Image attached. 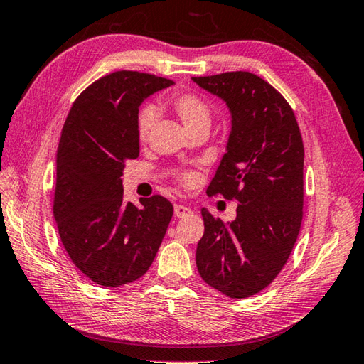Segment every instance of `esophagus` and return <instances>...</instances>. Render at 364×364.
I'll return each mask as SVG.
<instances>
[{
  "label": "esophagus",
  "instance_id": "34e87169",
  "mask_svg": "<svg viewBox=\"0 0 364 364\" xmlns=\"http://www.w3.org/2000/svg\"><path fill=\"white\" fill-rule=\"evenodd\" d=\"M191 213V208L187 205H181V204H176L174 205V215L177 218H183V216H188Z\"/></svg>",
  "mask_w": 364,
  "mask_h": 364
}]
</instances>
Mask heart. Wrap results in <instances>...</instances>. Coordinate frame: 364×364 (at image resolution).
Masks as SVG:
<instances>
[{
	"instance_id": "1",
	"label": "heart",
	"mask_w": 364,
	"mask_h": 364,
	"mask_svg": "<svg viewBox=\"0 0 364 364\" xmlns=\"http://www.w3.org/2000/svg\"><path fill=\"white\" fill-rule=\"evenodd\" d=\"M176 115L181 118L183 126L193 131V129L200 124H210V107L208 104L198 95L193 93H179L173 95L169 100ZM157 114L152 107H146L140 112L139 117V135L144 140L149 135L152 126L156 123ZM195 181V174H185L183 182L190 183Z\"/></svg>"
}]
</instances>
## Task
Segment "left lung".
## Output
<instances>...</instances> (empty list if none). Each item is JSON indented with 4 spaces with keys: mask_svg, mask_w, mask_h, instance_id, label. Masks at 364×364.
Masks as SVG:
<instances>
[{
    "mask_svg": "<svg viewBox=\"0 0 364 364\" xmlns=\"http://www.w3.org/2000/svg\"><path fill=\"white\" fill-rule=\"evenodd\" d=\"M225 102L230 135L208 185L238 203L223 223L203 208L196 266L207 285L232 299L262 291L284 268L301 230L304 143L294 112L276 88L249 71L191 77Z\"/></svg>",
    "mask_w": 364,
    "mask_h": 364,
    "instance_id": "left-lung-1",
    "label": "left lung"
}]
</instances>
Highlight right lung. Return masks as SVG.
Masks as SVG:
<instances>
[{
  "label": "right lung",
  "instance_id": "add662e5",
  "mask_svg": "<svg viewBox=\"0 0 364 364\" xmlns=\"http://www.w3.org/2000/svg\"><path fill=\"white\" fill-rule=\"evenodd\" d=\"M173 80L117 71L96 80L73 104L55 157L54 220L71 262L95 284L121 287L146 274L173 205L168 199L123 196L124 164L140 154L139 109Z\"/></svg>",
  "mask_w": 364,
  "mask_h": 364
}]
</instances>
